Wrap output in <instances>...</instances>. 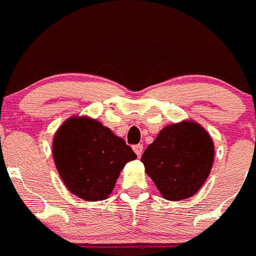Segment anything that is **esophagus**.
<instances>
[{"instance_id":"esophagus-1","label":"esophagus","mask_w":256,"mask_h":256,"mask_svg":"<svg viewBox=\"0 0 256 256\" xmlns=\"http://www.w3.org/2000/svg\"><path fill=\"white\" fill-rule=\"evenodd\" d=\"M133 150L136 152V154L138 156V157H140L143 153V144H136L133 146Z\"/></svg>"}]
</instances>
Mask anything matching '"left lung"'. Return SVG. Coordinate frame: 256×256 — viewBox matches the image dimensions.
I'll list each match as a JSON object with an SVG mask.
<instances>
[{
  "mask_svg": "<svg viewBox=\"0 0 256 256\" xmlns=\"http://www.w3.org/2000/svg\"><path fill=\"white\" fill-rule=\"evenodd\" d=\"M140 160L164 198L184 200L194 196L210 174L214 143L202 126L182 122L163 128Z\"/></svg>",
  "mask_w": 256,
  "mask_h": 256,
  "instance_id": "1",
  "label": "left lung"
}]
</instances>
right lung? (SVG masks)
<instances>
[{
  "instance_id": "right-lung-1",
  "label": "right lung",
  "mask_w": 256,
  "mask_h": 256,
  "mask_svg": "<svg viewBox=\"0 0 256 256\" xmlns=\"http://www.w3.org/2000/svg\"><path fill=\"white\" fill-rule=\"evenodd\" d=\"M52 156L65 186L86 201L106 200L124 164L137 158L126 140L86 116H72L60 126Z\"/></svg>"
}]
</instances>
